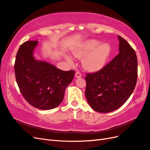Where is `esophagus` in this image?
Returning a JSON list of instances; mask_svg holds the SVG:
<instances>
[{
  "label": "esophagus",
  "instance_id": "obj_1",
  "mask_svg": "<svg viewBox=\"0 0 150 150\" xmlns=\"http://www.w3.org/2000/svg\"><path fill=\"white\" fill-rule=\"evenodd\" d=\"M76 78H81V74L79 72H76Z\"/></svg>",
  "mask_w": 150,
  "mask_h": 150
}]
</instances>
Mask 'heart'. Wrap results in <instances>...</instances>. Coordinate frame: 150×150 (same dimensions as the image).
Returning a JSON list of instances; mask_svg holds the SVG:
<instances>
[{
    "mask_svg": "<svg viewBox=\"0 0 150 150\" xmlns=\"http://www.w3.org/2000/svg\"><path fill=\"white\" fill-rule=\"evenodd\" d=\"M100 43L99 40H90L84 43L73 52L77 58H82L83 67L89 71L95 72L102 69L110 57L112 48L107 43ZM66 59L71 61L69 56Z\"/></svg>",
    "mask_w": 150,
    "mask_h": 150,
    "instance_id": "obj_1",
    "label": "heart"
}]
</instances>
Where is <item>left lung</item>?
<instances>
[{"instance_id": "left-lung-1", "label": "left lung", "mask_w": 150, "mask_h": 150, "mask_svg": "<svg viewBox=\"0 0 150 150\" xmlns=\"http://www.w3.org/2000/svg\"><path fill=\"white\" fill-rule=\"evenodd\" d=\"M119 54L102 69L87 73L85 96L96 112L108 113L120 108L134 91L137 78L136 52L120 36Z\"/></svg>"}]
</instances>
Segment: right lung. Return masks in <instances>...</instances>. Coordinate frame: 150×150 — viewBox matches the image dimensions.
<instances>
[{
  "label": "right lung",
  "mask_w": 150,
  "mask_h": 150,
  "mask_svg": "<svg viewBox=\"0 0 150 150\" xmlns=\"http://www.w3.org/2000/svg\"><path fill=\"white\" fill-rule=\"evenodd\" d=\"M37 44L38 40H33L20 46L14 63L16 79L28 103L41 110H49L62 102L75 71H62L49 63L35 60L33 53Z\"/></svg>",
  "instance_id": "right-lung-1"
}]
</instances>
